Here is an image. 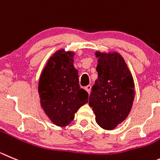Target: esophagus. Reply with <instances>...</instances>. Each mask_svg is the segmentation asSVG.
I'll return each instance as SVG.
<instances>
[{
	"instance_id": "esophagus-1",
	"label": "esophagus",
	"mask_w": 160,
	"mask_h": 160,
	"mask_svg": "<svg viewBox=\"0 0 160 160\" xmlns=\"http://www.w3.org/2000/svg\"><path fill=\"white\" fill-rule=\"evenodd\" d=\"M84 89L86 91H87V92L88 94H90V92H91V89H92V86H91V85H88V86H86V87L84 88Z\"/></svg>"
}]
</instances>
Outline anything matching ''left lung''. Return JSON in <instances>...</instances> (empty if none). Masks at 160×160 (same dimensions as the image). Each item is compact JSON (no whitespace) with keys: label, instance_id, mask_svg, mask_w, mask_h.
I'll use <instances>...</instances> for the list:
<instances>
[{"label":"left lung","instance_id":"8db88e82","mask_svg":"<svg viewBox=\"0 0 160 160\" xmlns=\"http://www.w3.org/2000/svg\"><path fill=\"white\" fill-rule=\"evenodd\" d=\"M98 78L92 86L89 105L98 125L111 130L129 115L134 99V82L122 55L95 53Z\"/></svg>","mask_w":160,"mask_h":160}]
</instances>
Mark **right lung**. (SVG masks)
Returning <instances> with one entry per match:
<instances>
[{
    "instance_id": "add662e5",
    "label": "right lung",
    "mask_w": 160,
    "mask_h": 160,
    "mask_svg": "<svg viewBox=\"0 0 160 160\" xmlns=\"http://www.w3.org/2000/svg\"><path fill=\"white\" fill-rule=\"evenodd\" d=\"M73 57L74 52H55L46 63L38 83L41 107L51 122L62 127L68 125L78 109L88 102V93L79 84Z\"/></svg>"
}]
</instances>
